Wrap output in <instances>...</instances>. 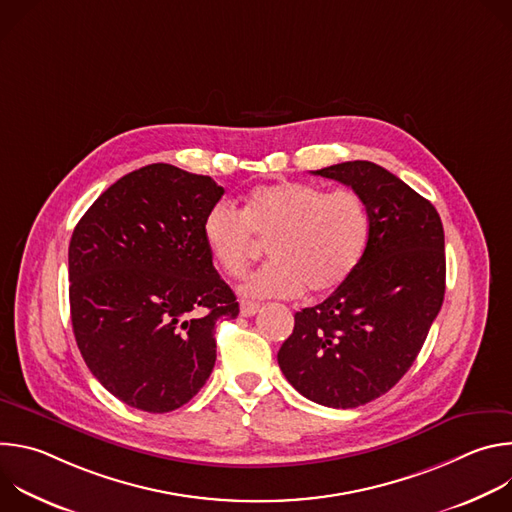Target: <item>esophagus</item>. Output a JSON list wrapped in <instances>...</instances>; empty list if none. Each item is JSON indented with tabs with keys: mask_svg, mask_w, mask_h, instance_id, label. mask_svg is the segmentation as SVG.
Segmentation results:
<instances>
[{
	"mask_svg": "<svg viewBox=\"0 0 512 512\" xmlns=\"http://www.w3.org/2000/svg\"><path fill=\"white\" fill-rule=\"evenodd\" d=\"M259 304L257 302H249V300H241V316H245V318H251V316H255L257 312H259Z\"/></svg>",
	"mask_w": 512,
	"mask_h": 512,
	"instance_id": "esophagus-1",
	"label": "esophagus"
}]
</instances>
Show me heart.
<instances>
[{"label": "heart", "instance_id": "obj_1", "mask_svg": "<svg viewBox=\"0 0 512 512\" xmlns=\"http://www.w3.org/2000/svg\"><path fill=\"white\" fill-rule=\"evenodd\" d=\"M369 235V208L358 192L306 182L259 186L243 210L218 200L202 218L206 251L231 277H241L269 245L273 261L241 287L255 298H294L304 289L330 294L360 263Z\"/></svg>", "mask_w": 512, "mask_h": 512}]
</instances>
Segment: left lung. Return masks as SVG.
Returning <instances> with one entry per match:
<instances>
[{
    "instance_id": "1",
    "label": "left lung",
    "mask_w": 512,
    "mask_h": 512,
    "mask_svg": "<svg viewBox=\"0 0 512 512\" xmlns=\"http://www.w3.org/2000/svg\"><path fill=\"white\" fill-rule=\"evenodd\" d=\"M314 174L362 196L371 235L360 263L334 294L296 312L277 362L310 401L352 409L399 383L440 314L444 227L429 200L373 162H342Z\"/></svg>"
}]
</instances>
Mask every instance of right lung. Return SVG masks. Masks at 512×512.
I'll return each mask as SVG.
<instances>
[{
	"mask_svg": "<svg viewBox=\"0 0 512 512\" xmlns=\"http://www.w3.org/2000/svg\"><path fill=\"white\" fill-rule=\"evenodd\" d=\"M223 194L210 176L150 164L109 186L72 233V332L95 379L129 407L188 403L212 373L216 322L239 314L202 239Z\"/></svg>",
	"mask_w": 512,
	"mask_h": 512,
	"instance_id": "right-lung-1",
	"label": "right lung"
}]
</instances>
